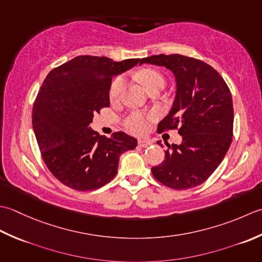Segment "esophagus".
Returning <instances> with one entry per match:
<instances>
[{"label": "esophagus", "mask_w": 262, "mask_h": 262, "mask_svg": "<svg viewBox=\"0 0 262 262\" xmlns=\"http://www.w3.org/2000/svg\"><path fill=\"white\" fill-rule=\"evenodd\" d=\"M150 141L149 140H146V139H139V141H138V146L139 147H142V148H146V147H148V146H150Z\"/></svg>", "instance_id": "34e87169"}]
</instances>
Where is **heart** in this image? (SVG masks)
Masks as SVG:
<instances>
[{"instance_id": "heart-1", "label": "heart", "mask_w": 262, "mask_h": 262, "mask_svg": "<svg viewBox=\"0 0 262 262\" xmlns=\"http://www.w3.org/2000/svg\"><path fill=\"white\" fill-rule=\"evenodd\" d=\"M138 79L143 84L148 92H150L152 88H155L158 84H164L165 80L162 76L161 72L154 69H143V70L138 72ZM125 87V77L124 76H117L113 79L111 82L108 96L112 101H115L121 98L122 94ZM155 119V115H143L140 112H132L123 120V124L125 129L129 130L136 135H141L145 132L148 127V122Z\"/></svg>"}]
</instances>
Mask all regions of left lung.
<instances>
[{"instance_id": "1", "label": "left lung", "mask_w": 262, "mask_h": 262, "mask_svg": "<svg viewBox=\"0 0 262 262\" xmlns=\"http://www.w3.org/2000/svg\"><path fill=\"white\" fill-rule=\"evenodd\" d=\"M142 63L169 69L178 83L173 107L157 132L178 130L182 143L169 146L163 163L151 167L154 178L174 190L198 186L220 166L232 143L231 90L215 69L198 58L159 54L142 58Z\"/></svg>"}]
</instances>
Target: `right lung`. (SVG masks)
I'll return each mask as SVG.
<instances>
[{
    "mask_svg": "<svg viewBox=\"0 0 262 262\" xmlns=\"http://www.w3.org/2000/svg\"><path fill=\"white\" fill-rule=\"evenodd\" d=\"M139 61L80 55L47 74L34 103L33 127L46 167L64 185L92 191L107 184L117 173L120 155L136 148L137 139L124 132L107 138L89 124L110 106L112 77Z\"/></svg>",
    "mask_w": 262,
    "mask_h": 262,
    "instance_id": "add662e5",
    "label": "right lung"
}]
</instances>
